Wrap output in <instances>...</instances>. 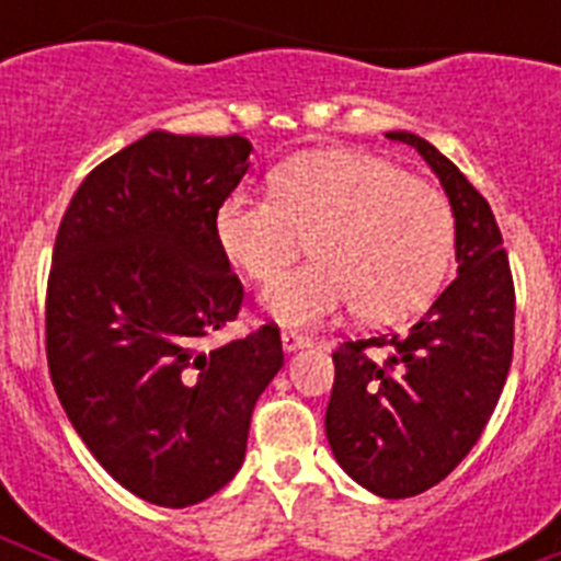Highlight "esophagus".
Returning a JSON list of instances; mask_svg holds the SVG:
<instances>
[{
	"label": "esophagus",
	"instance_id": "obj_1",
	"mask_svg": "<svg viewBox=\"0 0 561 561\" xmlns=\"http://www.w3.org/2000/svg\"><path fill=\"white\" fill-rule=\"evenodd\" d=\"M280 342H284L286 351H297V348H306V345H309V336L300 334V331H295V329H284L280 331Z\"/></svg>",
	"mask_w": 561,
	"mask_h": 561
}]
</instances>
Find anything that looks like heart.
I'll list each match as a JSON object with an SVG mask.
<instances>
[{"mask_svg":"<svg viewBox=\"0 0 561 561\" xmlns=\"http://www.w3.org/2000/svg\"><path fill=\"white\" fill-rule=\"evenodd\" d=\"M312 236L318 261L266 289L289 325H317L356 306L396 320L427 304L455 250L453 205L438 187L354 151H317L272 171L270 196L230 193L213 216L227 264L270 284Z\"/></svg>","mask_w":561,"mask_h":561,"instance_id":"b5f03b06","label":"heart"}]
</instances>
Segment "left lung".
<instances>
[{"label":"left lung","instance_id":"obj_1","mask_svg":"<svg viewBox=\"0 0 561 561\" xmlns=\"http://www.w3.org/2000/svg\"><path fill=\"white\" fill-rule=\"evenodd\" d=\"M427 160L455 213L458 277L408 334L348 340L334 351L325 435L336 463L368 492L413 497L478 444L514 351V280L489 202L427 140L390 131ZM388 347L385 357H370Z\"/></svg>","mask_w":561,"mask_h":561}]
</instances>
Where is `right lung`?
<instances>
[{
    "label": "right lung",
    "instance_id": "add662e5",
    "mask_svg": "<svg viewBox=\"0 0 561 561\" xmlns=\"http://www.w3.org/2000/svg\"><path fill=\"white\" fill-rule=\"evenodd\" d=\"M250 151L241 134L148 131L89 171L53 247L44 325L58 401L98 463L165 508L236 478L257 396L284 365L275 323L202 348L244 304L213 216Z\"/></svg>",
    "mask_w": 561,
    "mask_h": 561
}]
</instances>
